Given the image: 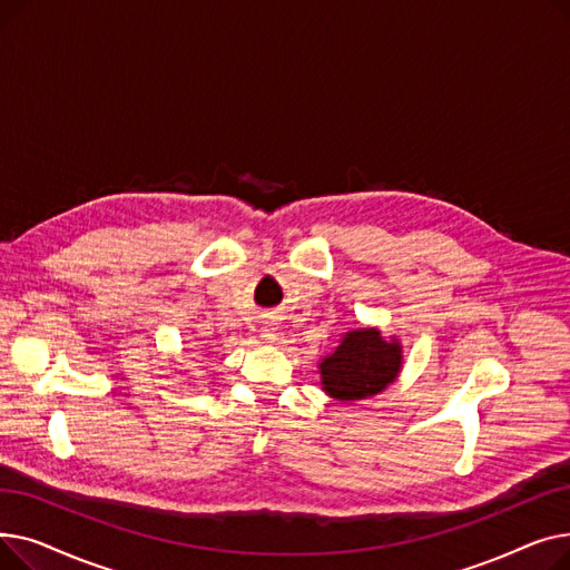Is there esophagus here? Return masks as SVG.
<instances>
[{
    "instance_id": "esophagus-1",
    "label": "esophagus",
    "mask_w": 570,
    "mask_h": 570,
    "mask_svg": "<svg viewBox=\"0 0 570 570\" xmlns=\"http://www.w3.org/2000/svg\"><path fill=\"white\" fill-rule=\"evenodd\" d=\"M261 333H263L261 337H263L265 342H275V340H277V331H275V327H265V331H261Z\"/></svg>"
}]
</instances>
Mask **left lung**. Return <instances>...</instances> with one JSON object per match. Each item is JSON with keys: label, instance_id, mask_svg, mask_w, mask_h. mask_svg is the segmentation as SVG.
Instances as JSON below:
<instances>
[{"label": "left lung", "instance_id": "8db88e82", "mask_svg": "<svg viewBox=\"0 0 570 570\" xmlns=\"http://www.w3.org/2000/svg\"><path fill=\"white\" fill-rule=\"evenodd\" d=\"M402 367L397 340L385 342L379 331H351L333 355L321 361L323 391L342 402L365 400L385 391Z\"/></svg>", "mask_w": 570, "mask_h": 570}]
</instances>
